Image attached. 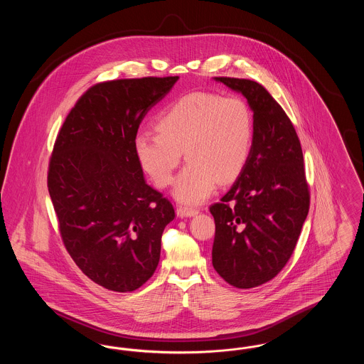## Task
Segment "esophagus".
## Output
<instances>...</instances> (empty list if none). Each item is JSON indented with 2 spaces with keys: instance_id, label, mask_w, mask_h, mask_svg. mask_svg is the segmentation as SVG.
Returning <instances> with one entry per match:
<instances>
[{
  "instance_id": "esophagus-1",
  "label": "esophagus",
  "mask_w": 364,
  "mask_h": 364,
  "mask_svg": "<svg viewBox=\"0 0 364 364\" xmlns=\"http://www.w3.org/2000/svg\"><path fill=\"white\" fill-rule=\"evenodd\" d=\"M196 214H198V210H195V208H177V215L181 217V218H184V217H193V215H196Z\"/></svg>"
}]
</instances>
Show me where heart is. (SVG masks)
Returning a JSON list of instances; mask_svg holds the SVG:
<instances>
[{"mask_svg":"<svg viewBox=\"0 0 364 364\" xmlns=\"http://www.w3.org/2000/svg\"><path fill=\"white\" fill-rule=\"evenodd\" d=\"M156 128L158 132L135 136V154L156 186L168 187L184 153L188 164L177 177L173 195L186 205H198L218 183L233 181L252 147V113L239 97L191 92L161 114Z\"/></svg>","mask_w":364,"mask_h":364,"instance_id":"heart-1","label":"heart"}]
</instances>
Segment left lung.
Listing matches in <instances>:
<instances>
[{"mask_svg":"<svg viewBox=\"0 0 364 364\" xmlns=\"http://www.w3.org/2000/svg\"><path fill=\"white\" fill-rule=\"evenodd\" d=\"M215 80L242 92L254 112L248 161L221 202L210 206L213 266L228 284L248 289L273 279L291 258L310 191L294 124L269 91L248 79Z\"/></svg>","mask_w":364,"mask_h":364,"instance_id":"1","label":"left lung"}]
</instances>
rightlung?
<instances>
[{
  "mask_svg": "<svg viewBox=\"0 0 364 364\" xmlns=\"http://www.w3.org/2000/svg\"><path fill=\"white\" fill-rule=\"evenodd\" d=\"M178 76L120 79L90 87L53 149L48 188L64 245L79 269L114 292L156 272L172 203L151 188L134 149L139 125Z\"/></svg>",
  "mask_w": 364,
  "mask_h": 364,
  "instance_id": "1",
  "label": "right lung"
}]
</instances>
